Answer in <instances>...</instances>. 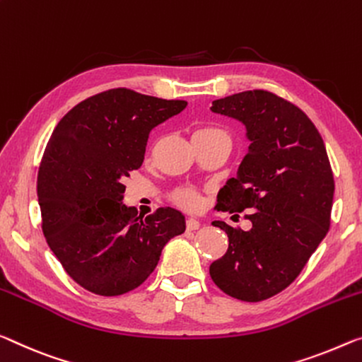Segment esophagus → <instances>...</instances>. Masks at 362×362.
<instances>
[{"label":"esophagus","mask_w":362,"mask_h":362,"mask_svg":"<svg viewBox=\"0 0 362 362\" xmlns=\"http://www.w3.org/2000/svg\"><path fill=\"white\" fill-rule=\"evenodd\" d=\"M199 226H200V223H199V221H197L196 218H187V220H186V228H187L189 231L197 230Z\"/></svg>","instance_id":"34e87169"}]
</instances>
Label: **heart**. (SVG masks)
Instances as JSON below:
<instances>
[{
  "instance_id": "b5f03b06",
  "label": "heart",
  "mask_w": 362,
  "mask_h": 362,
  "mask_svg": "<svg viewBox=\"0 0 362 362\" xmlns=\"http://www.w3.org/2000/svg\"><path fill=\"white\" fill-rule=\"evenodd\" d=\"M216 134H225V132L218 129V127L207 126V127H200V129H197L194 137L216 136ZM171 200H173L176 205H180V207L186 209V210H197V209H200V205H202V197H200V194L192 187L175 189V191L171 192Z\"/></svg>"
}]
</instances>
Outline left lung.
Wrapping results in <instances>:
<instances>
[{
  "instance_id": "obj_1",
  "label": "left lung",
  "mask_w": 362,
  "mask_h": 362,
  "mask_svg": "<svg viewBox=\"0 0 362 362\" xmlns=\"http://www.w3.org/2000/svg\"><path fill=\"white\" fill-rule=\"evenodd\" d=\"M210 110L241 121L251 141L216 209L249 210L252 223L243 231L214 221L230 243L210 276L228 296L264 301L296 280L329 231L335 182L325 144L303 110L272 92H239Z\"/></svg>"
}]
</instances>
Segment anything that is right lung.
<instances>
[{
    "label": "right lung",
    "instance_id": "1",
    "mask_svg": "<svg viewBox=\"0 0 362 362\" xmlns=\"http://www.w3.org/2000/svg\"><path fill=\"white\" fill-rule=\"evenodd\" d=\"M186 105L111 88L54 127L37 177L42 230L66 274L90 293L119 296L141 286L165 244L185 233V215L175 209L144 218L124 205L123 181L141 168L150 131Z\"/></svg>",
    "mask_w": 362,
    "mask_h": 362
}]
</instances>
